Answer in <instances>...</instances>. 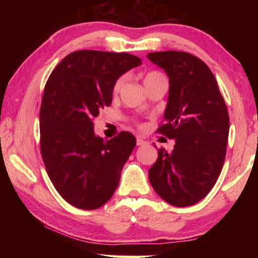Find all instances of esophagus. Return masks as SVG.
I'll return each instance as SVG.
<instances>
[{"mask_svg": "<svg viewBox=\"0 0 258 258\" xmlns=\"http://www.w3.org/2000/svg\"><path fill=\"white\" fill-rule=\"evenodd\" d=\"M136 144L137 146H146V144H148V142L146 140H143V139H141V137H137V140H136Z\"/></svg>", "mask_w": 258, "mask_h": 258, "instance_id": "1", "label": "esophagus"}]
</instances>
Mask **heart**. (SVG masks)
Returning <instances> with one entry per match:
<instances>
[{
  "instance_id": "heart-1",
  "label": "heart",
  "mask_w": 258,
  "mask_h": 258,
  "mask_svg": "<svg viewBox=\"0 0 258 258\" xmlns=\"http://www.w3.org/2000/svg\"><path fill=\"white\" fill-rule=\"evenodd\" d=\"M163 80H165L163 74H161L158 72H150V73L146 74V76H144V79H143V82H144V86L148 87V86H150V84L158 82V81H163ZM124 81H125V76H121L119 79L116 80L114 87H112V91H114V94H117L118 91L121 90Z\"/></svg>"
}]
</instances>
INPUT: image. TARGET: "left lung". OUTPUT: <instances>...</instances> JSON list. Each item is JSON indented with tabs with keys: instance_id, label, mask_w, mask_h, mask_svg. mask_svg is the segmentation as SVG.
I'll use <instances>...</instances> for the list:
<instances>
[{
	"instance_id": "1",
	"label": "left lung",
	"mask_w": 258,
	"mask_h": 258,
	"mask_svg": "<svg viewBox=\"0 0 258 258\" xmlns=\"http://www.w3.org/2000/svg\"><path fill=\"white\" fill-rule=\"evenodd\" d=\"M169 77L164 121L157 132L175 140L171 153L158 150L149 181L165 202L194 206L208 195L223 167L229 115L217 81L206 63L184 51L149 52Z\"/></svg>"
}]
</instances>
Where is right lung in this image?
I'll return each instance as SVG.
<instances>
[{
  "label": "right lung",
  "instance_id": "obj_1",
  "mask_svg": "<svg viewBox=\"0 0 258 258\" xmlns=\"http://www.w3.org/2000/svg\"><path fill=\"white\" fill-rule=\"evenodd\" d=\"M141 64L128 52L79 50L47 81L40 110L42 158L57 192L79 209H97L110 200L136 146L128 132L107 141L96 136L93 121L111 104L116 80Z\"/></svg>",
  "mask_w": 258,
  "mask_h": 258
}]
</instances>
